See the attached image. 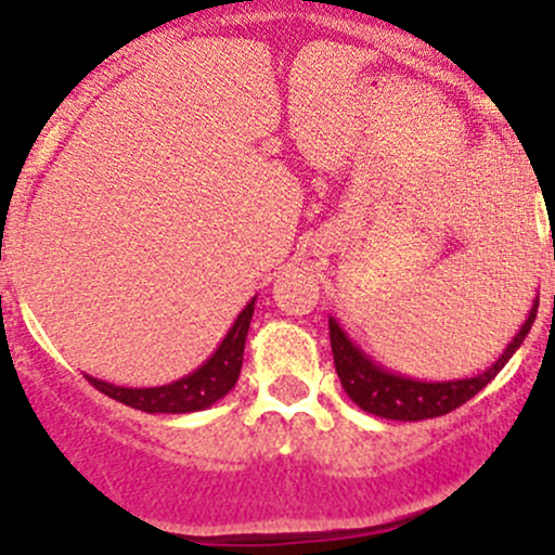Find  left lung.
Wrapping results in <instances>:
<instances>
[{
  "label": "left lung",
  "instance_id": "8db88e82",
  "mask_svg": "<svg viewBox=\"0 0 555 555\" xmlns=\"http://www.w3.org/2000/svg\"><path fill=\"white\" fill-rule=\"evenodd\" d=\"M537 305L540 296L534 299L529 318L513 336L511 345L505 347L500 358L489 365L483 374L465 376V379H449V382H422L411 379V376L396 374V371L379 365L371 356L358 347V341L350 339L339 320L328 318V334H331V350H334V365L339 374L341 387L350 396V401L361 405L363 411L374 416H385V420H401V422H420L433 420V416H443L449 411L460 409L462 403L470 401L476 392L494 379L502 371V365L513 358V352L524 345L529 328H532L537 318Z\"/></svg>",
  "mask_w": 555,
  "mask_h": 555
}]
</instances>
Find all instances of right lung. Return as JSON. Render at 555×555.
I'll return each mask as SVG.
<instances>
[{
	"label": "right lung",
	"instance_id": "obj_1",
	"mask_svg": "<svg viewBox=\"0 0 555 555\" xmlns=\"http://www.w3.org/2000/svg\"><path fill=\"white\" fill-rule=\"evenodd\" d=\"M254 305L256 296L235 318L232 328L227 331V336L208 361L194 369L192 374L170 382V385L117 387L112 382L88 376L90 385L104 392V396L114 398V401L130 405V409L146 411V414H192V411L208 409L235 387L240 369H243L245 336H248L250 318H254Z\"/></svg>",
	"mask_w": 555,
	"mask_h": 555
}]
</instances>
